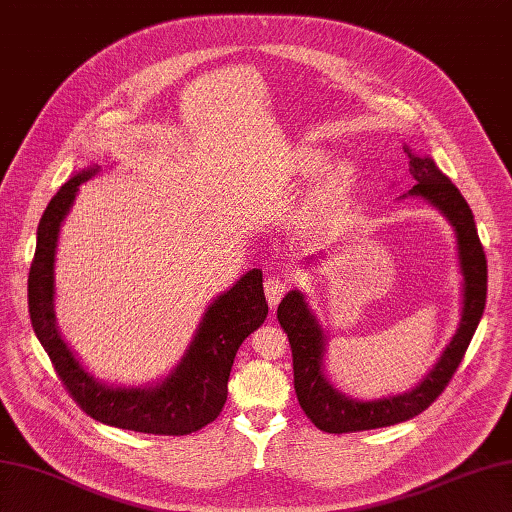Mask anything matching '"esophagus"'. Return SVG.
I'll use <instances>...</instances> for the list:
<instances>
[{
	"instance_id": "1",
	"label": "esophagus",
	"mask_w": 512,
	"mask_h": 512,
	"mask_svg": "<svg viewBox=\"0 0 512 512\" xmlns=\"http://www.w3.org/2000/svg\"><path fill=\"white\" fill-rule=\"evenodd\" d=\"M264 290H266V299L270 307H277L279 301L283 299V294L288 292V279L279 277V275H272L264 281Z\"/></svg>"
}]
</instances>
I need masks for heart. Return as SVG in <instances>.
<instances>
[{"label":"heart","instance_id":"1","mask_svg":"<svg viewBox=\"0 0 512 512\" xmlns=\"http://www.w3.org/2000/svg\"><path fill=\"white\" fill-rule=\"evenodd\" d=\"M331 159H334V154L325 148L299 146L290 152V161H288L290 174L299 178V181H314V178H318L320 174L328 172L323 185L318 189V202H323V205H329V202H334L340 196L347 194L355 185V181H358V165L349 159H344L329 169Z\"/></svg>","mask_w":512,"mask_h":512}]
</instances>
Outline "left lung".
Masks as SVG:
<instances>
[{"instance_id": "left-lung-1", "label": "left lung", "mask_w": 512, "mask_h": 512, "mask_svg": "<svg viewBox=\"0 0 512 512\" xmlns=\"http://www.w3.org/2000/svg\"><path fill=\"white\" fill-rule=\"evenodd\" d=\"M410 159V174L414 185L401 198H423L432 207L443 213L456 235L458 266L462 275V307L460 323L454 338L449 340L441 358L436 360L432 371L421 382L401 392L382 399H353L338 390L325 373L327 336L323 325L318 323L307 296L301 290H290L279 303L277 318L288 334L292 347L294 366V390L303 412L318 430L329 434H347L388 427L401 421L417 417L425 408H430L434 399L441 395L462 362L469 342L478 329V323L486 303V257L482 251L478 229H475L473 213L462 198L460 189L438 170L432 157L414 154L410 146H403ZM323 253L307 257L305 266L320 264Z\"/></svg>"}]
</instances>
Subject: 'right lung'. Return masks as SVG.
<instances>
[{"mask_svg": "<svg viewBox=\"0 0 512 512\" xmlns=\"http://www.w3.org/2000/svg\"><path fill=\"white\" fill-rule=\"evenodd\" d=\"M100 172V165L80 170L58 189L37 231V251L28 277L32 329L63 379L69 395L95 421L122 430L185 436L216 421L227 401L231 366L240 344L264 323L268 303L261 270L253 268L209 303L183 358L172 371L146 386L106 384L93 377L61 336L54 314V264L63 220L78 187Z\"/></svg>", "mask_w": 512, "mask_h": 512, "instance_id": "obj_1", "label": "right lung"}]
</instances>
